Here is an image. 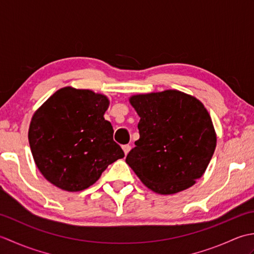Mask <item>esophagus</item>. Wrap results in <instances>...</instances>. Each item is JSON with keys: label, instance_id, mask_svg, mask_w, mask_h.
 Wrapping results in <instances>:
<instances>
[{"label": "esophagus", "instance_id": "34e87169", "mask_svg": "<svg viewBox=\"0 0 254 254\" xmlns=\"http://www.w3.org/2000/svg\"><path fill=\"white\" fill-rule=\"evenodd\" d=\"M122 149H123V152H124V154H126V156L127 155V153L130 152V149H131V146L128 144H127V145H123L122 146Z\"/></svg>", "mask_w": 254, "mask_h": 254}]
</instances>
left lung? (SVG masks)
Segmentation results:
<instances>
[{"label": "left lung", "instance_id": "obj_1", "mask_svg": "<svg viewBox=\"0 0 254 254\" xmlns=\"http://www.w3.org/2000/svg\"><path fill=\"white\" fill-rule=\"evenodd\" d=\"M139 138L127 164L150 190L174 194L192 187L206 170L216 147L207 110L195 97L169 89L135 95Z\"/></svg>", "mask_w": 254, "mask_h": 254}]
</instances>
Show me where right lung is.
I'll use <instances>...</instances> for the list:
<instances>
[{"mask_svg": "<svg viewBox=\"0 0 254 254\" xmlns=\"http://www.w3.org/2000/svg\"><path fill=\"white\" fill-rule=\"evenodd\" d=\"M106 96L64 87L32 116L28 139L35 163L46 179L62 190L76 192L99 179L110 164L123 158L104 115Z\"/></svg>", "mask_w": 254, "mask_h": 254, "instance_id": "obj_1", "label": "right lung"}]
</instances>
